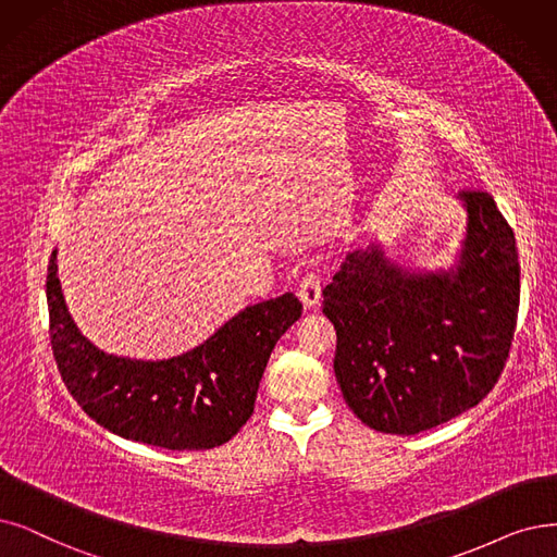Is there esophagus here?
<instances>
[{"mask_svg": "<svg viewBox=\"0 0 557 557\" xmlns=\"http://www.w3.org/2000/svg\"><path fill=\"white\" fill-rule=\"evenodd\" d=\"M301 304L306 308H315L322 299V283H320V276L318 274H308L304 276V281L299 283V290H297Z\"/></svg>", "mask_w": 557, "mask_h": 557, "instance_id": "obj_1", "label": "esophagus"}]
</instances>
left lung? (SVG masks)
<instances>
[{
	"label": "left lung",
	"mask_w": 557,
	"mask_h": 557,
	"mask_svg": "<svg viewBox=\"0 0 557 557\" xmlns=\"http://www.w3.org/2000/svg\"><path fill=\"white\" fill-rule=\"evenodd\" d=\"M463 237L448 267L416 270L384 244L354 251L324 287L333 372L347 407L386 434H418L494 388L515 338V233L486 191H459Z\"/></svg>",
	"instance_id": "1"
}]
</instances>
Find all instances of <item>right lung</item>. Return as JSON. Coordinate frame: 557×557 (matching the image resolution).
I'll use <instances>...</instances> for the list:
<instances>
[{"instance_id": "1", "label": "right lung", "mask_w": 557, "mask_h": 557, "mask_svg": "<svg viewBox=\"0 0 557 557\" xmlns=\"http://www.w3.org/2000/svg\"><path fill=\"white\" fill-rule=\"evenodd\" d=\"M50 338L63 384L98 425L166 450H210L253 413L276 341L301 318L293 293L242 308L208 341L171 359L107 354L65 306L57 249L48 267Z\"/></svg>"}]
</instances>
